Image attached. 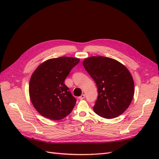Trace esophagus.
<instances>
[{
	"label": "esophagus",
	"mask_w": 159,
	"mask_h": 159,
	"mask_svg": "<svg viewBox=\"0 0 159 159\" xmlns=\"http://www.w3.org/2000/svg\"><path fill=\"white\" fill-rule=\"evenodd\" d=\"M85 98V95L84 94H81L80 97H79V99H83Z\"/></svg>",
	"instance_id": "esophagus-1"
}]
</instances>
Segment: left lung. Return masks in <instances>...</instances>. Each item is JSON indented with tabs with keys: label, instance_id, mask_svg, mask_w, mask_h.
<instances>
[{
	"label": "left lung",
	"instance_id": "8db88e82",
	"mask_svg": "<svg viewBox=\"0 0 159 159\" xmlns=\"http://www.w3.org/2000/svg\"><path fill=\"white\" fill-rule=\"evenodd\" d=\"M83 65L97 85L98 96L93 107L94 112L106 119L121 115L131 104L134 95V81L126 67L103 56L86 58Z\"/></svg>",
	"mask_w": 159,
	"mask_h": 159
}]
</instances>
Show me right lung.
Listing matches in <instances>:
<instances>
[{
  "label": "right lung",
  "instance_id": "1",
  "mask_svg": "<svg viewBox=\"0 0 159 159\" xmlns=\"http://www.w3.org/2000/svg\"><path fill=\"white\" fill-rule=\"evenodd\" d=\"M80 59L60 57L43 62L30 78L29 93L34 108L52 120L66 117L74 107L76 99L65 85L66 77Z\"/></svg>",
  "mask_w": 159,
  "mask_h": 159
}]
</instances>
